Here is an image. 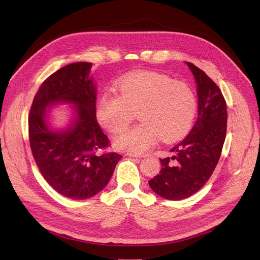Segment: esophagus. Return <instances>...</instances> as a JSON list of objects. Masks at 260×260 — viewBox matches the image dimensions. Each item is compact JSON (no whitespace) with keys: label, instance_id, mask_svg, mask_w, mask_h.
Returning <instances> with one entry per match:
<instances>
[{"label":"esophagus","instance_id":"1","mask_svg":"<svg viewBox=\"0 0 260 260\" xmlns=\"http://www.w3.org/2000/svg\"><path fill=\"white\" fill-rule=\"evenodd\" d=\"M127 156L134 157V158H143V157H146V155H143V154H136V153H127Z\"/></svg>","mask_w":260,"mask_h":260}]
</instances>
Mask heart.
Wrapping results in <instances>:
<instances>
[{
	"instance_id": "b5f03b06",
	"label": "heart",
	"mask_w": 260,
	"mask_h": 260,
	"mask_svg": "<svg viewBox=\"0 0 260 260\" xmlns=\"http://www.w3.org/2000/svg\"><path fill=\"white\" fill-rule=\"evenodd\" d=\"M116 92L100 95L95 114L107 131L114 134L125 129L138 113L140 123L119 135V149L144 152L160 138L173 142L182 138L192 127L197 114L194 91L182 83L158 73L142 72L123 77Z\"/></svg>"
}]
</instances>
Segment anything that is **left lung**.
Instances as JSON below:
<instances>
[{
	"label": "left lung",
	"instance_id": "1",
	"mask_svg": "<svg viewBox=\"0 0 260 260\" xmlns=\"http://www.w3.org/2000/svg\"><path fill=\"white\" fill-rule=\"evenodd\" d=\"M198 95V117L186 137L172 149L171 157L160 159L161 171L148 181L165 199L181 200L194 195L207 183L219 161L226 134V104L221 90L193 63Z\"/></svg>",
	"mask_w": 260,
	"mask_h": 260
}]
</instances>
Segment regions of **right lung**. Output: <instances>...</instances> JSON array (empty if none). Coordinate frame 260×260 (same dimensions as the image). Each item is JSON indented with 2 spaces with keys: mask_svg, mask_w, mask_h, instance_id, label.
Returning <instances> with one entry per match:
<instances>
[{
  "mask_svg": "<svg viewBox=\"0 0 260 260\" xmlns=\"http://www.w3.org/2000/svg\"><path fill=\"white\" fill-rule=\"evenodd\" d=\"M90 68L91 63L77 62L49 76L35 95L28 119L30 147L41 174L59 194L75 200L101 192L122 158L101 153L109 141L95 118L97 88ZM56 104L73 106L70 124L61 130L48 122Z\"/></svg>",
  "mask_w": 260,
  "mask_h": 260,
  "instance_id": "add662e5",
  "label": "right lung"
}]
</instances>
